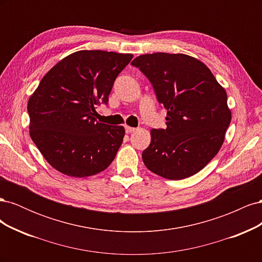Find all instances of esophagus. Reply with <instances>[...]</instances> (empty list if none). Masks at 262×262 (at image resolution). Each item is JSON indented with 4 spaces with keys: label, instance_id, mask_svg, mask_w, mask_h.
<instances>
[{
    "label": "esophagus",
    "instance_id": "1",
    "mask_svg": "<svg viewBox=\"0 0 262 262\" xmlns=\"http://www.w3.org/2000/svg\"><path fill=\"white\" fill-rule=\"evenodd\" d=\"M124 129H125L126 133H132V132L136 131V128H132V126H129V125H125Z\"/></svg>",
    "mask_w": 262,
    "mask_h": 262
}]
</instances>
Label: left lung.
I'll return each instance as SVG.
<instances>
[{"instance_id":"obj_1","label":"left lung","mask_w":262,"mask_h":262,"mask_svg":"<svg viewBox=\"0 0 262 262\" xmlns=\"http://www.w3.org/2000/svg\"><path fill=\"white\" fill-rule=\"evenodd\" d=\"M131 64L148 78L167 109V128L150 130L143 163L170 180L199 172L217 154L231 123L225 90L204 63L187 54H142Z\"/></svg>"}]
</instances>
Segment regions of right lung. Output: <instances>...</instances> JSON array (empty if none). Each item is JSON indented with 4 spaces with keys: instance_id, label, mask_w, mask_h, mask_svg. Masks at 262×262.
I'll list each match as a JSON object with an SVG mask.
<instances>
[{
    "instance_id": "obj_1",
    "label": "right lung",
    "mask_w": 262,
    "mask_h": 262,
    "mask_svg": "<svg viewBox=\"0 0 262 262\" xmlns=\"http://www.w3.org/2000/svg\"><path fill=\"white\" fill-rule=\"evenodd\" d=\"M132 58L129 53L82 50L43 76L27 112L31 140L53 168L89 177L115 160L124 128L101 123L95 116L97 106L108 104L115 80Z\"/></svg>"
}]
</instances>
